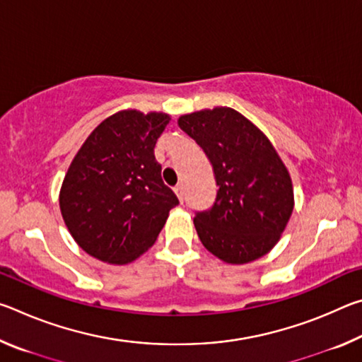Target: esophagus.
Returning <instances> with one entry per match:
<instances>
[{"label":"esophagus","mask_w":362,"mask_h":362,"mask_svg":"<svg viewBox=\"0 0 362 362\" xmlns=\"http://www.w3.org/2000/svg\"><path fill=\"white\" fill-rule=\"evenodd\" d=\"M174 192L177 194V198L180 199V203H183V183H179V185H175Z\"/></svg>","instance_id":"esophagus-1"}]
</instances>
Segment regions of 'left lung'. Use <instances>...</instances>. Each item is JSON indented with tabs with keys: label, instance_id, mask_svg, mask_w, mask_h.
I'll return each instance as SVG.
<instances>
[{
	"label": "left lung",
	"instance_id": "obj_1",
	"mask_svg": "<svg viewBox=\"0 0 362 362\" xmlns=\"http://www.w3.org/2000/svg\"><path fill=\"white\" fill-rule=\"evenodd\" d=\"M179 126L204 150L218 187L193 220L203 246L233 265L268 254L293 211L291 175L272 142L228 107L183 115Z\"/></svg>",
	"mask_w": 362,
	"mask_h": 362
}]
</instances>
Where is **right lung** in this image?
<instances>
[{
  "instance_id": "obj_1",
  "label": "right lung",
  "mask_w": 362,
  "mask_h": 362,
  "mask_svg": "<svg viewBox=\"0 0 362 362\" xmlns=\"http://www.w3.org/2000/svg\"><path fill=\"white\" fill-rule=\"evenodd\" d=\"M169 115L122 110L102 121L73 158L60 212L73 240L102 262L126 265L153 246L179 204L155 158Z\"/></svg>"
}]
</instances>
